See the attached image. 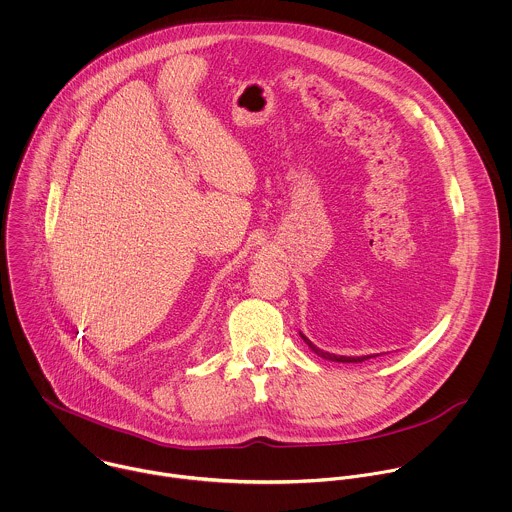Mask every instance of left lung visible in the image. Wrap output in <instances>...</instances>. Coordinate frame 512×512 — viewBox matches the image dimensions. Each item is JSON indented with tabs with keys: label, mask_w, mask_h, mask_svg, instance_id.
I'll return each mask as SVG.
<instances>
[{
	"label": "left lung",
	"mask_w": 512,
	"mask_h": 512,
	"mask_svg": "<svg viewBox=\"0 0 512 512\" xmlns=\"http://www.w3.org/2000/svg\"><path fill=\"white\" fill-rule=\"evenodd\" d=\"M299 335H301V339L309 345V349L313 351V353H317L319 357H323V359H327V361H335V363H363V361H367V359H373V357H379V355H363V357H345V355H333V353H327V351H323V349H319V347H315L301 331H299Z\"/></svg>",
	"instance_id": "obj_1"
}]
</instances>
